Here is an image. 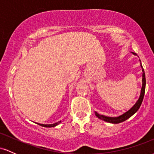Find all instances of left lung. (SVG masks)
I'll return each instance as SVG.
<instances>
[{"label": "left lung", "instance_id": "obj_1", "mask_svg": "<svg viewBox=\"0 0 154 154\" xmlns=\"http://www.w3.org/2000/svg\"><path fill=\"white\" fill-rule=\"evenodd\" d=\"M132 54L133 55L136 56V54L135 53H132ZM140 63V67L142 68V88H141L140 90V97L138 98V100L136 101V103L134 104L132 108H130L128 111H127L126 112H125L124 114H121V115L118 116H107L105 115H102V114H98V112L95 111V114L98 119L103 120V121L106 122H109V123H112V124H119L122 122H125V120L128 119L129 118L131 117V116L135 114L136 112H137V110L139 109V108L140 107L141 103H142L143 100V97H144V94H145V89H146V75H145V72L143 68L142 63L141 62Z\"/></svg>", "mask_w": 154, "mask_h": 154}]
</instances>
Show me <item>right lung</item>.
<instances>
[{
	"mask_svg": "<svg viewBox=\"0 0 154 154\" xmlns=\"http://www.w3.org/2000/svg\"><path fill=\"white\" fill-rule=\"evenodd\" d=\"M61 122L62 121L60 120V121L54 123V124H50V125H44V124H40V123H36V124H38V125H40V126L42 127H44V128H54V127L57 126V125H59V124H61Z\"/></svg>",
	"mask_w": 154,
	"mask_h": 154,
	"instance_id": "obj_1",
	"label": "right lung"
}]
</instances>
